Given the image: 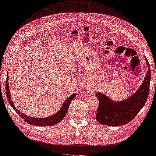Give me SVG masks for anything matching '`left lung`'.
Instances as JSON below:
<instances>
[{"mask_svg":"<svg viewBox=\"0 0 156 156\" xmlns=\"http://www.w3.org/2000/svg\"><path fill=\"white\" fill-rule=\"evenodd\" d=\"M148 69L140 88L126 100L116 102L110 99L105 94L96 93L99 101L96 119L98 122L107 126H121L128 123L142 108L149 94L151 78L150 67L146 59Z\"/></svg>","mask_w":156,"mask_h":156,"instance_id":"1","label":"left lung"}]
</instances>
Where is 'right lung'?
<instances>
[{
    "instance_id": "add662e5",
    "label": "right lung",
    "mask_w": 156,
    "mask_h": 156,
    "mask_svg": "<svg viewBox=\"0 0 156 156\" xmlns=\"http://www.w3.org/2000/svg\"><path fill=\"white\" fill-rule=\"evenodd\" d=\"M6 95L7 98H8V100L9 101V103L11 107H12L14 111H16L18 115L20 116L22 119H23L25 122H28L30 124L34 125V126H52V125H54L57 123L60 122L61 120H63V119L67 112L68 108H69V105L71 101L75 98L76 97V93H74L70 96L65 101L63 105H62V108L59 110V111L55 114L54 115L46 117V118H40V119H37V118H32L30 116H28V115H26L25 114L22 113L20 110L16 108L15 107L14 104L12 101V99L10 98V92H9V83H8V76H7L6 81Z\"/></svg>"
}]
</instances>
